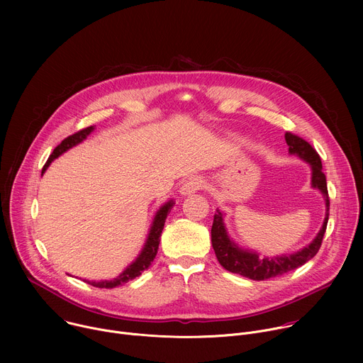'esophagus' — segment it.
<instances>
[{"instance_id":"obj_1","label":"esophagus","mask_w":363,"mask_h":363,"mask_svg":"<svg viewBox=\"0 0 363 363\" xmlns=\"http://www.w3.org/2000/svg\"><path fill=\"white\" fill-rule=\"evenodd\" d=\"M203 186H205L203 178L192 177V178H189L188 181L184 182V185L181 186V194L182 195H191V194H195V192L203 189Z\"/></svg>"}]
</instances>
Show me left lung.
<instances>
[{
    "label": "left lung",
    "mask_w": 363,
    "mask_h": 363,
    "mask_svg": "<svg viewBox=\"0 0 363 363\" xmlns=\"http://www.w3.org/2000/svg\"><path fill=\"white\" fill-rule=\"evenodd\" d=\"M286 142L289 145V152L293 155H297L301 160L310 164L312 167V185L322 191L325 201H326V217L323 221V227L319 231L318 237L310 242L307 247H304L301 251L291 254V255H281L274 258H262L255 252L244 251L238 248L227 235V230L223 223V214L217 211L214 216V223L211 228V242L213 248L216 251V255L218 258L220 264L235 274L244 276L251 280H267L273 277H280L284 273L293 272L307 263L310 258H313L323 241V235L326 233L328 220H329V194H328V184H326V175L322 171V161L316 149L306 142L303 138L287 132L286 133Z\"/></svg>",
    "instance_id": "8db88e82"
}]
</instances>
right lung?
<instances>
[{"label": "right lung", "mask_w": 363, "mask_h": 363, "mask_svg": "<svg viewBox=\"0 0 363 363\" xmlns=\"http://www.w3.org/2000/svg\"><path fill=\"white\" fill-rule=\"evenodd\" d=\"M93 129H94L93 126L84 128V129H82V130H79V132H76V133L67 136L65 140H62V143L57 145V146L55 147L53 153L50 155V158L47 160L45 165L43 167V172L48 168V165L51 164V161L59 158L63 152H66L67 149H70V147H73L74 145L80 143L83 139H86L87 135H90V132H91ZM172 205H174V202L169 201V202H167L164 206H161V210L157 213V216H155L153 224H152V227H150V233H149V235H147V240H146V244H145L142 252L139 254V257L136 258V260H135L118 279H115V280H105V281H89V280H83V281L91 284V286H94V287H99V289H113V287H118V286H121V284H123V283H128L129 280H133L135 277L140 276L142 272L146 270V269L150 266V263L153 262L155 255H157V252H158L160 241H161L160 237H161V234H162V230H164V225H165V220H167V217H168V214H169V211H171V208H172Z\"/></svg>", "instance_id": "obj_1"}]
</instances>
